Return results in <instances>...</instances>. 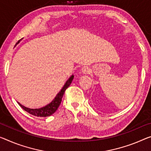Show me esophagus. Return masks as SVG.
<instances>
[{
    "label": "esophagus",
    "mask_w": 151,
    "mask_h": 151,
    "mask_svg": "<svg viewBox=\"0 0 151 151\" xmlns=\"http://www.w3.org/2000/svg\"><path fill=\"white\" fill-rule=\"evenodd\" d=\"M82 72L83 74H88L90 73V69L87 66H83L82 68Z\"/></svg>",
    "instance_id": "esophagus-1"
}]
</instances>
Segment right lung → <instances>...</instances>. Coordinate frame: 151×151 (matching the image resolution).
<instances>
[{
    "mask_svg": "<svg viewBox=\"0 0 151 151\" xmlns=\"http://www.w3.org/2000/svg\"><path fill=\"white\" fill-rule=\"evenodd\" d=\"M21 40H22L18 41L16 43L15 46L18 45ZM73 78H74V76L71 75L68 80L66 81V82L65 83L64 86H63V88H61V90H60L59 93L56 95V96L55 97V99H53L50 103H48V105L43 106V107L38 108V109H30V108H27L24 105H22V104H20L19 103V102H17V103L23 109H24L25 111H27V112L29 113V114L36 116V117H48V116L52 115L53 113L57 110L58 107H59L60 104H61L62 98L63 96V94L65 93V90L68 88L69 86H70L71 82H72Z\"/></svg>",
    "mask_w": 151,
    "mask_h": 151,
    "instance_id": "1",
    "label": "right lung"
}]
</instances>
